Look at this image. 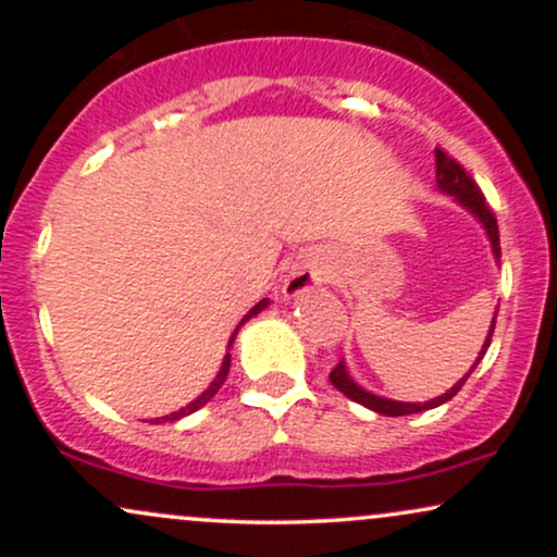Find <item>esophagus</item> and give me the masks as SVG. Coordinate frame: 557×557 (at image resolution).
Wrapping results in <instances>:
<instances>
[{"instance_id": "34e87169", "label": "esophagus", "mask_w": 557, "mask_h": 557, "mask_svg": "<svg viewBox=\"0 0 557 557\" xmlns=\"http://www.w3.org/2000/svg\"><path fill=\"white\" fill-rule=\"evenodd\" d=\"M319 285L317 272L311 267H298L296 272H290V277L285 280V296H300V293L311 290V287Z\"/></svg>"}]
</instances>
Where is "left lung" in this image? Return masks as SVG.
I'll return each mask as SVG.
<instances>
[{
  "label": "left lung",
  "instance_id": "left-lung-1",
  "mask_svg": "<svg viewBox=\"0 0 557 557\" xmlns=\"http://www.w3.org/2000/svg\"><path fill=\"white\" fill-rule=\"evenodd\" d=\"M434 164H437V175H434L437 177V188L443 190V194L456 198L463 209H469V212L474 214L479 222H482L484 230H487V238L492 243V253H495V259H500V235H497V220H495V214H492V209L487 207V201H484V194L479 190V185L471 181L469 172H466L450 154H445L443 149H434ZM492 330H495V319H492L487 341H484L482 350H479V359L474 361V367L469 369V374L474 372L476 363L482 361L484 354H487L490 341H492ZM469 374H466L463 380H458L456 385L447 389V393L440 395V398H432L426 403H400V400L380 398V395H374V393H367V389L359 387L354 380H350L348 369H345L343 361L330 372V382L341 389L345 398H350L354 403H361V406L372 408V411H376V413H385V417H408V413H419V411H426V408L443 406V403L450 400L453 395L463 387V382L469 380Z\"/></svg>",
  "mask_w": 557,
  "mask_h": 557
}]
</instances>
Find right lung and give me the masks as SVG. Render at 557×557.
<instances>
[{"label":"right lung","mask_w":557,"mask_h":557,"mask_svg":"<svg viewBox=\"0 0 557 557\" xmlns=\"http://www.w3.org/2000/svg\"><path fill=\"white\" fill-rule=\"evenodd\" d=\"M267 306H270V298H261V300H259V304H257V306H253V309H251V311H248V314L240 319V324H243V322H248V319H251V317H257V314H259V311H264V309H267ZM240 324H238V330H240ZM238 330H235V332H233V337H230V345H233V341H235V335H238ZM230 345H227V348H230ZM227 372H230V354L225 356V361H222L220 372H216V376H214V382H212V385H209L207 389H203V393H201V395H198V398H196V400H190V403H188V406H185V408H181V411L170 413V417H159V419H154V424H159V421H177V419L188 417V413H194V411H198V408H201V406H207V403H209V400H212L216 393H220V387H222V385H225V380H227Z\"/></svg>","instance_id":"add662e5"}]
</instances>
